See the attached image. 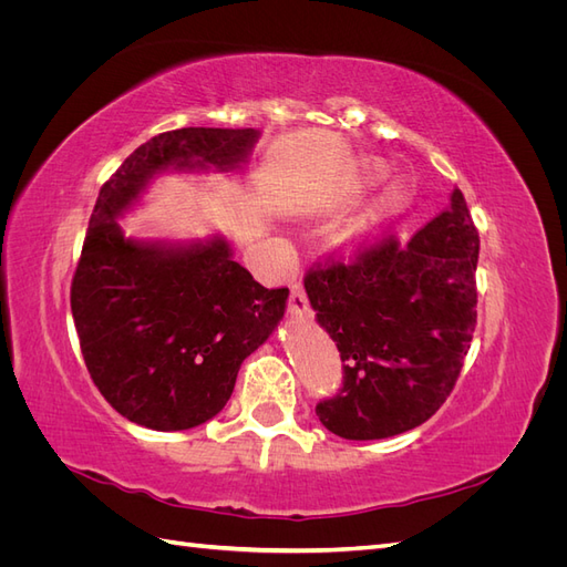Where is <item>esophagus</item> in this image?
I'll use <instances>...</instances> for the list:
<instances>
[{"instance_id": "esophagus-1", "label": "esophagus", "mask_w": 567, "mask_h": 567, "mask_svg": "<svg viewBox=\"0 0 567 567\" xmlns=\"http://www.w3.org/2000/svg\"><path fill=\"white\" fill-rule=\"evenodd\" d=\"M288 310H290V315H302V312L307 310V296H305L302 286H298V284H296L293 288H290Z\"/></svg>"}]
</instances>
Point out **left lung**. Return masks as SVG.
Segmentation results:
<instances>
[{
  "label": "left lung",
  "mask_w": 567,
  "mask_h": 567,
  "mask_svg": "<svg viewBox=\"0 0 567 567\" xmlns=\"http://www.w3.org/2000/svg\"><path fill=\"white\" fill-rule=\"evenodd\" d=\"M477 252L475 221L454 188L409 244L383 234L307 269V298L342 362L340 392L317 404L333 435H400L450 398L477 323Z\"/></svg>",
  "instance_id": "left-lung-1"
}]
</instances>
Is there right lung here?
I'll list each match as a JSON object with an SVG mask.
<instances>
[{"mask_svg":"<svg viewBox=\"0 0 567 567\" xmlns=\"http://www.w3.org/2000/svg\"><path fill=\"white\" fill-rule=\"evenodd\" d=\"M255 142V130H169L130 153L99 192L71 310L94 385L151 431H186L225 409L244 359L284 317L288 288L257 284L225 238L140 244L115 217L161 169H234Z\"/></svg>","mask_w":567,"mask_h":567,"instance_id":"right-lung-1","label":"right lung"}]
</instances>
